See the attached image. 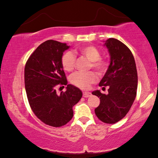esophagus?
<instances>
[{"mask_svg":"<svg viewBox=\"0 0 158 158\" xmlns=\"http://www.w3.org/2000/svg\"><path fill=\"white\" fill-rule=\"evenodd\" d=\"M91 95V94L90 93V92H87V91H85V92H84V93H83V97H89Z\"/></svg>","mask_w":158,"mask_h":158,"instance_id":"1","label":"esophagus"}]
</instances>
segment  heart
<instances>
[{"label": "heart", "mask_w": 158, "mask_h": 158, "mask_svg": "<svg viewBox=\"0 0 158 158\" xmlns=\"http://www.w3.org/2000/svg\"><path fill=\"white\" fill-rule=\"evenodd\" d=\"M77 52L81 55L85 56L88 60L91 61L90 67H92L99 74H102L106 70V63L100 59V52L94 46L88 45L79 48ZM76 63V56L71 51H67L61 56V65L64 70L70 72L73 70ZM97 77L95 73L90 71L88 73L77 72L72 74L70 77V81L72 85L81 89H86L90 85L95 82Z\"/></svg>", "instance_id": "heart-1"}]
</instances>
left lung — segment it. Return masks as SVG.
Here are the masks:
<instances>
[{
	"mask_svg": "<svg viewBox=\"0 0 158 158\" xmlns=\"http://www.w3.org/2000/svg\"><path fill=\"white\" fill-rule=\"evenodd\" d=\"M110 56V64L99 86H108V94L99 90L92 92L99 97L100 104L95 109L103 123L113 124L126 115L135 101L137 89V72L135 58L127 46L116 39L104 41Z\"/></svg>",
	"mask_w": 158,
	"mask_h": 158,
	"instance_id": "obj_1",
	"label": "left lung"
}]
</instances>
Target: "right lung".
Here are the masks:
<instances>
[{"label":"right lung","instance_id":"obj_1","mask_svg":"<svg viewBox=\"0 0 158 158\" xmlns=\"http://www.w3.org/2000/svg\"><path fill=\"white\" fill-rule=\"evenodd\" d=\"M69 48L54 40L44 41L32 52L25 66V90L30 106L36 117L50 126L67 124L73 116V107L82 97L79 88L67 85L61 56ZM59 85L67 87L66 92L58 95L55 89Z\"/></svg>","mask_w":158,"mask_h":158}]
</instances>
